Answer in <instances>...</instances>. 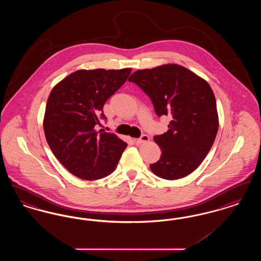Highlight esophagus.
Instances as JSON below:
<instances>
[{"label":"esophagus","mask_w":261,"mask_h":261,"mask_svg":"<svg viewBox=\"0 0 261 261\" xmlns=\"http://www.w3.org/2000/svg\"><path fill=\"white\" fill-rule=\"evenodd\" d=\"M149 141V137L148 135H146V134L142 135L141 138H139V139L136 140L137 144H145V143H148Z\"/></svg>","instance_id":"1"}]
</instances>
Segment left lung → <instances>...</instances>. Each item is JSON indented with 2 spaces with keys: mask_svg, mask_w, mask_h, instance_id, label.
<instances>
[{
  "mask_svg": "<svg viewBox=\"0 0 261 261\" xmlns=\"http://www.w3.org/2000/svg\"><path fill=\"white\" fill-rule=\"evenodd\" d=\"M149 96L159 116L168 115V131L153 138L162 149L152 173L177 180L195 171L207 155L219 127L210 84L186 67L166 63L139 69L128 78Z\"/></svg>",
  "mask_w": 261,
  "mask_h": 261,
  "instance_id": "8db88e82",
  "label": "left lung"
}]
</instances>
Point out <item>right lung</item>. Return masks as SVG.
<instances>
[{
	"label": "right lung",
	"instance_id": "add662e5",
	"mask_svg": "<svg viewBox=\"0 0 261 261\" xmlns=\"http://www.w3.org/2000/svg\"><path fill=\"white\" fill-rule=\"evenodd\" d=\"M131 68L80 69L51 89L43 120L46 140L55 156L84 180L112 173L127 144L112 133L98 131L106 118L105 102L124 84Z\"/></svg>",
	"mask_w": 261,
	"mask_h": 261
}]
</instances>
